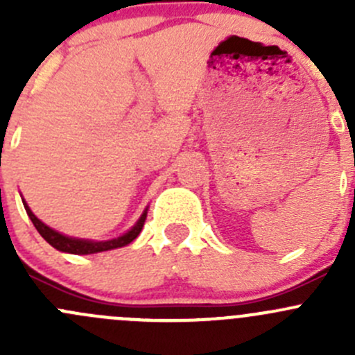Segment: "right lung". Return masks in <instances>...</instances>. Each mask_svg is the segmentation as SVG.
Wrapping results in <instances>:
<instances>
[{"mask_svg":"<svg viewBox=\"0 0 355 355\" xmlns=\"http://www.w3.org/2000/svg\"><path fill=\"white\" fill-rule=\"evenodd\" d=\"M24 207L27 211L28 218L34 223L35 230L41 234V237L48 242L49 245L55 247L56 250L60 252H68V254H78V256H87V254H96V252H105V250H111V249H118V247L128 245L130 242H134L137 239V235L141 234L142 227H144L146 216H148V207L142 211L141 218L135 221L134 227L130 230H127L125 234H121L120 237L116 239H110V241H89V239H77V237H68L65 234H60L58 230L55 228L48 227L46 223H42L32 209L28 207V204L25 202V199L22 198Z\"/></svg>","mask_w":355,"mask_h":355,"instance_id":"1","label":"right lung"}]
</instances>
